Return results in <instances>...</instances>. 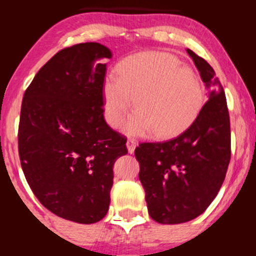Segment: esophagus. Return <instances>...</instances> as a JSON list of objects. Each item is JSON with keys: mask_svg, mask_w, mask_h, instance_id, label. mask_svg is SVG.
Masks as SVG:
<instances>
[{"mask_svg": "<svg viewBox=\"0 0 256 256\" xmlns=\"http://www.w3.org/2000/svg\"><path fill=\"white\" fill-rule=\"evenodd\" d=\"M136 146H137V142L134 140H128L126 141V148H128V152L133 154L136 150Z\"/></svg>", "mask_w": 256, "mask_h": 256, "instance_id": "1", "label": "esophagus"}]
</instances>
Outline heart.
Listing matches in <instances>:
<instances>
[{
    "label": "heart",
    "instance_id": "b5f03b06",
    "mask_svg": "<svg viewBox=\"0 0 256 256\" xmlns=\"http://www.w3.org/2000/svg\"><path fill=\"white\" fill-rule=\"evenodd\" d=\"M133 101L137 108L126 124V132L144 136L154 130L160 138L174 137L198 119L205 105V92L192 68L166 52H142L118 65V76L102 83L104 115L116 128Z\"/></svg>",
    "mask_w": 256,
    "mask_h": 256
}]
</instances>
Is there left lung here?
<instances>
[{"mask_svg": "<svg viewBox=\"0 0 256 256\" xmlns=\"http://www.w3.org/2000/svg\"><path fill=\"white\" fill-rule=\"evenodd\" d=\"M208 90L200 115L180 136L136 148L140 180L151 218L162 224L192 220L218 195L230 160L227 100L216 72L187 50Z\"/></svg>", "mask_w": 256, "mask_h": 256, "instance_id": "8db88e82", "label": "left lung"}]
</instances>
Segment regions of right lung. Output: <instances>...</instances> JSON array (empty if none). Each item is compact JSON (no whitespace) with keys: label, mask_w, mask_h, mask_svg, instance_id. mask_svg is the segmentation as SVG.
Instances as JSON below:
<instances>
[{"label":"right lung","mask_w":256,"mask_h":256,"mask_svg":"<svg viewBox=\"0 0 256 256\" xmlns=\"http://www.w3.org/2000/svg\"><path fill=\"white\" fill-rule=\"evenodd\" d=\"M112 51L96 42L52 56L26 88L19 156L40 202L60 218L91 224L106 216L112 166L126 138L104 119L102 83Z\"/></svg>","instance_id":"obj_1"}]
</instances>
